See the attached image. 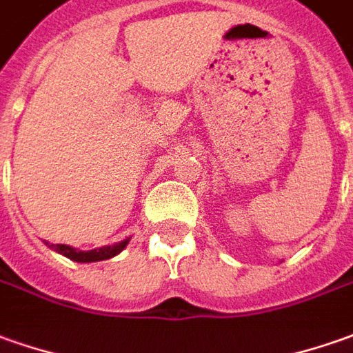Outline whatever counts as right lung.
<instances>
[{"label": "right lung", "instance_id": "1", "mask_svg": "<svg viewBox=\"0 0 353 353\" xmlns=\"http://www.w3.org/2000/svg\"><path fill=\"white\" fill-rule=\"evenodd\" d=\"M129 243V239L121 241V243H116V245H108V247H100V249H92V251H77L73 247L69 245H61V243H52V249H56L57 253L65 255L67 259L71 261H77V263H94V261H104V259L116 257L119 251H123V247Z\"/></svg>", "mask_w": 353, "mask_h": 353}]
</instances>
